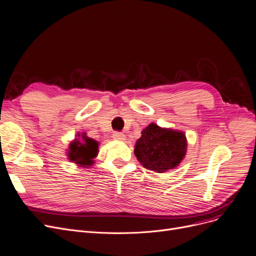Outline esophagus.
Wrapping results in <instances>:
<instances>
[{"instance_id":"obj_1","label":"esophagus","mask_w":256,"mask_h":256,"mask_svg":"<svg viewBox=\"0 0 256 256\" xmlns=\"http://www.w3.org/2000/svg\"><path fill=\"white\" fill-rule=\"evenodd\" d=\"M112 138L116 140H120V142H122V140H126V136L124 134V133L116 131V132H114Z\"/></svg>"}]
</instances>
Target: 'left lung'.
<instances>
[{
  "label": "left lung",
  "mask_w": 256,
  "mask_h": 256,
  "mask_svg": "<svg viewBox=\"0 0 256 256\" xmlns=\"http://www.w3.org/2000/svg\"><path fill=\"white\" fill-rule=\"evenodd\" d=\"M186 147L184 132L160 128L151 123L142 131L134 154L144 168L164 173L178 166L186 156Z\"/></svg>",
  "instance_id": "left-lung-1"
}]
</instances>
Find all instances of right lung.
Instances as JSON below:
<instances>
[{"mask_svg":"<svg viewBox=\"0 0 256 256\" xmlns=\"http://www.w3.org/2000/svg\"><path fill=\"white\" fill-rule=\"evenodd\" d=\"M80 136V134H78ZM81 138H75L68 146V160L81 168H90L94 164V158L98 155L99 142L82 133Z\"/></svg>","mask_w":256,"mask_h":256,"instance_id":"add662e5","label":"right lung"}]
</instances>
